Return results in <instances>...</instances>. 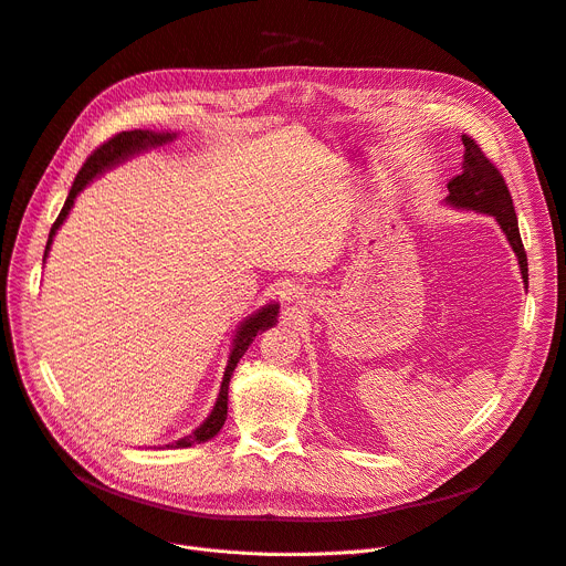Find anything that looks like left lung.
<instances>
[{
  "instance_id": "8db88e82",
  "label": "left lung",
  "mask_w": 566,
  "mask_h": 566,
  "mask_svg": "<svg viewBox=\"0 0 566 566\" xmlns=\"http://www.w3.org/2000/svg\"><path fill=\"white\" fill-rule=\"evenodd\" d=\"M465 154H463V168L461 175L453 177L447 188L449 196L444 202L453 209H463V211H476V213H486V217H493L504 232L509 247L514 249L521 266V276L527 287V255L521 241L518 232V219L514 211V202H511L509 188L500 175V170L491 164V160L483 156L479 145L463 136Z\"/></svg>"
}]
</instances>
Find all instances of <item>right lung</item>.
Segmentation results:
<instances>
[{
	"label": "right lung",
	"mask_w": 566,
	"mask_h": 566,
	"mask_svg": "<svg viewBox=\"0 0 566 566\" xmlns=\"http://www.w3.org/2000/svg\"><path fill=\"white\" fill-rule=\"evenodd\" d=\"M179 136L177 130H124V133H117L115 138L107 140L105 145H101L87 160L83 170L77 172L71 191H69V198L60 211V217L55 221V226L50 228V234H48V244H45V255H43V262L50 253V247H52V239H55L57 230L64 226L66 217L71 213L73 205H75V198L85 191V186H90L96 177H101L103 172L117 168L119 164H124V160L138 156L143 151H149V149H156V147H166L170 145L175 138ZM279 302H269L264 304L262 308H258L253 315H249L247 319L239 322V327L234 332V338H232V345H230V355H228V366H226V373H223V382H221V391H219V398L217 402H213L211 412L207 415V419L193 430V433H188L170 444H166V449H186V447H193V444H200V442H207L211 438L219 436V430L223 428L226 419H228V387H230V378L232 373L239 364V359L244 357V353L249 349V345L253 343V338L269 329L274 327L279 322Z\"/></svg>",
	"instance_id": "obj_1"
}]
</instances>
